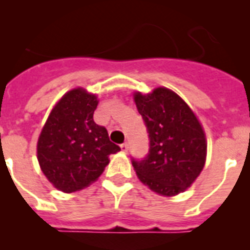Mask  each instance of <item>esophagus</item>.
Returning a JSON list of instances; mask_svg holds the SVG:
<instances>
[{
	"label": "esophagus",
	"mask_w": 250,
	"mask_h": 250,
	"mask_svg": "<svg viewBox=\"0 0 250 250\" xmlns=\"http://www.w3.org/2000/svg\"><path fill=\"white\" fill-rule=\"evenodd\" d=\"M120 146H121V150H123V151H127V149H129V144H127L126 141H125V143H123Z\"/></svg>",
	"instance_id": "34e87169"
}]
</instances>
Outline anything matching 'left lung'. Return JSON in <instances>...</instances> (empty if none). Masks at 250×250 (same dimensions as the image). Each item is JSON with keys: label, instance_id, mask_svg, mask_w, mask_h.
<instances>
[{"label": "left lung", "instance_id": "1", "mask_svg": "<svg viewBox=\"0 0 250 250\" xmlns=\"http://www.w3.org/2000/svg\"><path fill=\"white\" fill-rule=\"evenodd\" d=\"M134 98L149 134V151L143 159L131 156L132 167L151 190L167 196L182 193L204 167L207 143L202 125L169 89L136 92Z\"/></svg>", "mask_w": 250, "mask_h": 250}]
</instances>
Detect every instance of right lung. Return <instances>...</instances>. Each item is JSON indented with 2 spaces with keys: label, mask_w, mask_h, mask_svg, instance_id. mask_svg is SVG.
<instances>
[{
  "label": "right lung",
  "mask_w": 250,
  "mask_h": 250,
  "mask_svg": "<svg viewBox=\"0 0 250 250\" xmlns=\"http://www.w3.org/2000/svg\"><path fill=\"white\" fill-rule=\"evenodd\" d=\"M98 98L83 89L68 91L51 111L37 143V159L46 178L65 193L95 182L120 151L107 130L94 121Z\"/></svg>",
  "instance_id": "right-lung-1"
}]
</instances>
